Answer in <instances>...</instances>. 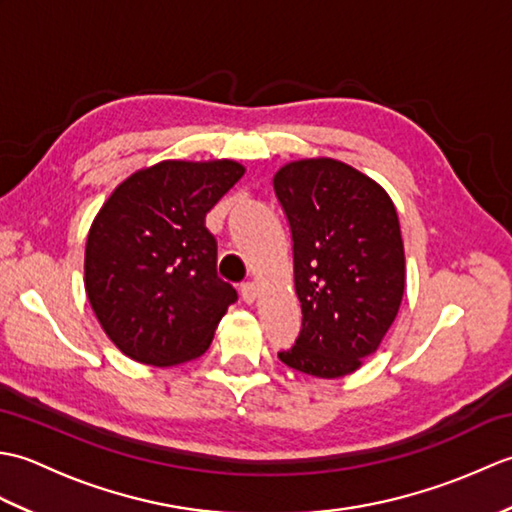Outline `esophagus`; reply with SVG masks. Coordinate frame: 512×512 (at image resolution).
Wrapping results in <instances>:
<instances>
[{"instance_id": "34e87169", "label": "esophagus", "mask_w": 512, "mask_h": 512, "mask_svg": "<svg viewBox=\"0 0 512 512\" xmlns=\"http://www.w3.org/2000/svg\"><path fill=\"white\" fill-rule=\"evenodd\" d=\"M239 295H242V299L246 303H253L257 299V286L253 284V281H244V284L239 286Z\"/></svg>"}]
</instances>
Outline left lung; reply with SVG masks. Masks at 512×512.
Instances as JSON below:
<instances>
[{"label": "left lung", "instance_id": "left-lung-1", "mask_svg": "<svg viewBox=\"0 0 512 512\" xmlns=\"http://www.w3.org/2000/svg\"><path fill=\"white\" fill-rule=\"evenodd\" d=\"M292 237L301 332L279 358L339 378L372 356L405 292L394 202L374 180L332 158L299 160L273 180Z\"/></svg>", "mask_w": 512, "mask_h": 512}]
</instances>
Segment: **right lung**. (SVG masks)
<instances>
[{
	"label": "right lung",
	"mask_w": 512,
	"mask_h": 512,
	"mask_svg": "<svg viewBox=\"0 0 512 512\" xmlns=\"http://www.w3.org/2000/svg\"><path fill=\"white\" fill-rule=\"evenodd\" d=\"M244 176L233 160H167L134 173L96 215L85 292L118 350L145 365L202 356L237 292L215 273L204 217Z\"/></svg>",
	"instance_id": "1"
}]
</instances>
